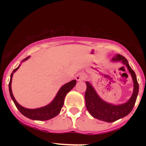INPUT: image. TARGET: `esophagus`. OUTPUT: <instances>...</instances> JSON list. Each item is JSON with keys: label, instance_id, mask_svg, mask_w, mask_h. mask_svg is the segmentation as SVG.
<instances>
[{"label": "esophagus", "instance_id": "esophagus-1", "mask_svg": "<svg viewBox=\"0 0 146 146\" xmlns=\"http://www.w3.org/2000/svg\"><path fill=\"white\" fill-rule=\"evenodd\" d=\"M76 79L78 80V81H80V80H83L85 79V76L84 75L81 74V73H79V74L76 75Z\"/></svg>", "mask_w": 146, "mask_h": 146}]
</instances>
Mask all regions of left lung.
I'll return each instance as SVG.
<instances>
[{"label": "left lung", "instance_id": "obj_1", "mask_svg": "<svg viewBox=\"0 0 146 146\" xmlns=\"http://www.w3.org/2000/svg\"><path fill=\"white\" fill-rule=\"evenodd\" d=\"M114 61H121L122 63L127 67L130 72L133 80V92L131 98L126 103L120 105H113L103 101L95 91L92 85L86 82L87 89L85 94V105L90 114L95 119L107 122H114L118 119L123 118L129 114L133 110L136 103L138 93V83L137 81L136 76L129 65L128 61L125 57L118 55L113 58Z\"/></svg>", "mask_w": 146, "mask_h": 146}]
</instances>
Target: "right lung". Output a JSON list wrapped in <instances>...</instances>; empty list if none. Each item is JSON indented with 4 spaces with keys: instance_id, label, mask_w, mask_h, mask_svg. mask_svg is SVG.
Segmentation results:
<instances>
[{
    "instance_id": "1",
    "label": "right lung",
    "mask_w": 146,
    "mask_h": 146,
    "mask_svg": "<svg viewBox=\"0 0 146 146\" xmlns=\"http://www.w3.org/2000/svg\"><path fill=\"white\" fill-rule=\"evenodd\" d=\"M28 58H29V57H27L25 59L23 60V61H26ZM19 67H20V66L17 68H16L15 69H14L13 73H11L9 82V92L12 100L14 102L16 107L18 109V110L20 111V113H21L22 114H23L25 117H27V118L33 119V120L39 121H46L50 119L54 118V117L58 115L60 113V111H61V110L63 107V105H64V98L65 97H66V94H67L69 91L71 90V89H73V87L76 85V80H71L70 82H68V83L63 85L61 88V89L59 90L58 93H57L56 96L54 98V100H53L52 102L50 103L49 104H48V105L45 106V107H41V108L35 109V110H30V109L25 108V107L20 105V104L17 102V101L15 100V99L14 96H13V92H12V77H13V73L19 68Z\"/></svg>"
}]
</instances>
